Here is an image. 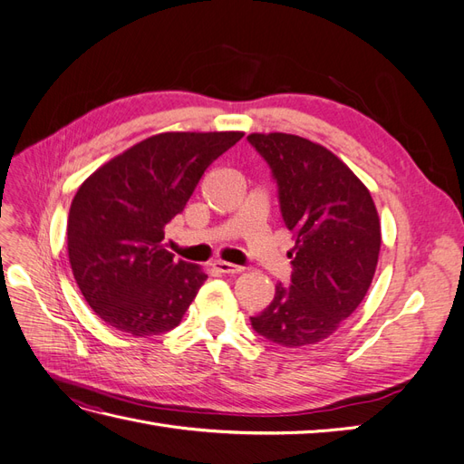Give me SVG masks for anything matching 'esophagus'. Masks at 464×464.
Here are the masks:
<instances>
[{
    "mask_svg": "<svg viewBox=\"0 0 464 464\" xmlns=\"http://www.w3.org/2000/svg\"><path fill=\"white\" fill-rule=\"evenodd\" d=\"M213 266H215L218 273H224V275H236V273H242L244 271V266L228 263V261H215Z\"/></svg>",
    "mask_w": 464,
    "mask_h": 464,
    "instance_id": "obj_1",
    "label": "esophagus"
}]
</instances>
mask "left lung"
I'll return each instance as SVG.
<instances>
[{
	"mask_svg": "<svg viewBox=\"0 0 464 464\" xmlns=\"http://www.w3.org/2000/svg\"><path fill=\"white\" fill-rule=\"evenodd\" d=\"M269 164L278 207L296 246L288 286L251 319L266 341L296 348L327 339L366 296L382 247L368 188L331 150L298 135L251 133Z\"/></svg>",
	"mask_w": 464,
	"mask_h": 464,
	"instance_id": "left-lung-1",
	"label": "left lung"
}]
</instances>
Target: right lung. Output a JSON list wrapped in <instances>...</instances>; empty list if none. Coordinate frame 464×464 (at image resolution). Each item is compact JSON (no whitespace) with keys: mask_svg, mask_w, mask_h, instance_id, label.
Here are the masks:
<instances>
[{"mask_svg":"<svg viewBox=\"0 0 464 464\" xmlns=\"http://www.w3.org/2000/svg\"><path fill=\"white\" fill-rule=\"evenodd\" d=\"M244 133H159L82 181L67 218V251L96 315L131 336L179 325L207 275L174 259L164 230L201 176Z\"/></svg>","mask_w":464,"mask_h":464,"instance_id":"1","label":"right lung"}]
</instances>
